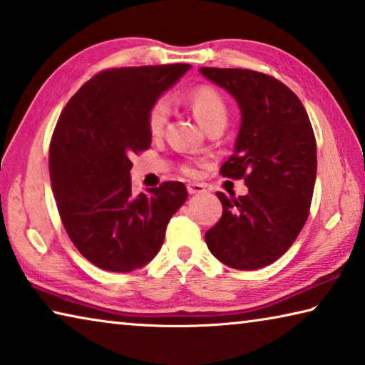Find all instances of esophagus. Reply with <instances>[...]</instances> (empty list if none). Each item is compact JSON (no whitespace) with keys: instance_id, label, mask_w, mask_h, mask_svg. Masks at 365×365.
<instances>
[{"instance_id":"esophagus-1","label":"esophagus","mask_w":365,"mask_h":365,"mask_svg":"<svg viewBox=\"0 0 365 365\" xmlns=\"http://www.w3.org/2000/svg\"><path fill=\"white\" fill-rule=\"evenodd\" d=\"M187 190H188L190 195H197V193H205L206 187L202 183H188Z\"/></svg>"}]
</instances>
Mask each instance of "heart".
Segmentation results:
<instances>
[{
  "label": "heart",
  "mask_w": 365,
  "mask_h": 365,
  "mask_svg": "<svg viewBox=\"0 0 365 365\" xmlns=\"http://www.w3.org/2000/svg\"><path fill=\"white\" fill-rule=\"evenodd\" d=\"M188 104L193 110L195 117L202 127L209 130L212 127H224L228 122V106L217 90L211 86H197L188 95ZM169 119V103L164 98H159L153 103V106L148 110V130L153 137H159L164 132L165 123ZM182 170L185 174H195L193 164H183Z\"/></svg>",
  "instance_id": "b5f03b06"
}]
</instances>
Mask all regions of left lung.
Returning <instances> with one entry per match:
<instances>
[{
	"label": "left lung",
	"instance_id": "1",
	"mask_svg": "<svg viewBox=\"0 0 365 365\" xmlns=\"http://www.w3.org/2000/svg\"><path fill=\"white\" fill-rule=\"evenodd\" d=\"M242 109L235 153L220 175L245 180L248 195L217 191L222 217L206 232L228 267L255 270L285 255L304 227L317 174V145L304 106L285 83L248 69L201 67Z\"/></svg>",
	"mask_w": 365,
	"mask_h": 365
}]
</instances>
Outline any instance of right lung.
Listing matches in <instances>:
<instances>
[{
    "mask_svg": "<svg viewBox=\"0 0 365 365\" xmlns=\"http://www.w3.org/2000/svg\"><path fill=\"white\" fill-rule=\"evenodd\" d=\"M190 64L114 67L82 85L49 143V178L63 225L80 255L109 272L143 267L188 197L182 182L132 193L133 154L151 146L148 110Z\"/></svg>",
    "mask_w": 365,
    "mask_h": 365,
    "instance_id": "add662e5",
    "label": "right lung"
}]
</instances>
